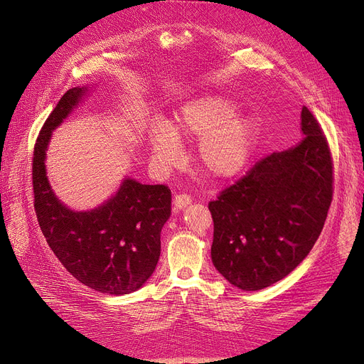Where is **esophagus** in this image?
<instances>
[{
    "label": "esophagus",
    "mask_w": 364,
    "mask_h": 364,
    "mask_svg": "<svg viewBox=\"0 0 364 364\" xmlns=\"http://www.w3.org/2000/svg\"><path fill=\"white\" fill-rule=\"evenodd\" d=\"M191 203V198L188 195H177L174 198V208L176 209H184Z\"/></svg>",
    "instance_id": "esophagus-1"
}]
</instances>
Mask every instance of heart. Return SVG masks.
I'll return each mask as SVG.
<instances>
[{
  "label": "heart",
  "mask_w": 364,
  "mask_h": 364,
  "mask_svg": "<svg viewBox=\"0 0 364 364\" xmlns=\"http://www.w3.org/2000/svg\"><path fill=\"white\" fill-rule=\"evenodd\" d=\"M240 107L218 95L186 102L171 126L154 127L148 134L151 159L169 169L181 159L180 140H199L195 159L200 171L215 180L238 176L250 162L260 133L255 115H237Z\"/></svg>",
  "instance_id": "b5f03b06"
}]
</instances>
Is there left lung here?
Here are the masks:
<instances>
[{
  "label": "left lung",
  "instance_id": "8db88e82",
  "mask_svg": "<svg viewBox=\"0 0 364 364\" xmlns=\"http://www.w3.org/2000/svg\"><path fill=\"white\" fill-rule=\"evenodd\" d=\"M303 140L257 162L209 203L216 271L243 291L293 272L323 228L332 202V158L323 132L303 107Z\"/></svg>",
  "mask_w": 364,
  "mask_h": 364
}]
</instances>
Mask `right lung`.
I'll return each mask as SVG.
<instances>
[{"mask_svg":"<svg viewBox=\"0 0 364 364\" xmlns=\"http://www.w3.org/2000/svg\"><path fill=\"white\" fill-rule=\"evenodd\" d=\"M87 86L68 89L46 118L33 152V195L39 227L64 268L89 288L111 296L144 285L159 260L161 230L171 215V190L126 177L102 205L73 210L46 177V151L53 132L87 95Z\"/></svg>","mask_w":364,"mask_h":364,"instance_id":"add662e5","label":"right lung"}]
</instances>
